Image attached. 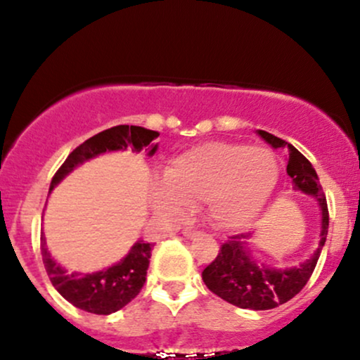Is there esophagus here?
I'll list each match as a JSON object with an SVG mask.
<instances>
[{
	"label": "esophagus",
	"instance_id": "esophagus-1",
	"mask_svg": "<svg viewBox=\"0 0 360 360\" xmlns=\"http://www.w3.org/2000/svg\"><path fill=\"white\" fill-rule=\"evenodd\" d=\"M183 235L186 238H194V237H198V235H200V232H198V230H194V229H184Z\"/></svg>",
	"mask_w": 360,
	"mask_h": 360
}]
</instances>
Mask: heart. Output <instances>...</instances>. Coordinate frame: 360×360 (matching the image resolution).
Instances as JSON below:
<instances>
[{
  "instance_id": "heart-1",
  "label": "heart",
  "mask_w": 360,
  "mask_h": 360,
  "mask_svg": "<svg viewBox=\"0 0 360 360\" xmlns=\"http://www.w3.org/2000/svg\"><path fill=\"white\" fill-rule=\"evenodd\" d=\"M279 181V162L266 147L206 142L181 152L150 186L157 212L181 217L206 201L218 229L249 226L266 208Z\"/></svg>"
}]
</instances>
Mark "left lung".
<instances>
[{"label":"left lung","instance_id":"8db88e82","mask_svg":"<svg viewBox=\"0 0 360 360\" xmlns=\"http://www.w3.org/2000/svg\"><path fill=\"white\" fill-rule=\"evenodd\" d=\"M257 134L272 148H286V171L292 181V189L315 198L321 214V232L318 249L313 252L311 257L292 267H271L257 262L249 249L252 233L233 235L223 243L217 259L201 274L206 288L230 304L255 311L272 309L298 295L311 278L328 235L326 198L311 162L298 148L284 142L283 139L264 130H257Z\"/></svg>","mask_w":360,"mask_h":360}]
</instances>
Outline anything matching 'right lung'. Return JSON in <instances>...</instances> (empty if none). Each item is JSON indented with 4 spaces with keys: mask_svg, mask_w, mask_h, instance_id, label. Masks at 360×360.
<instances>
[{
    "mask_svg": "<svg viewBox=\"0 0 360 360\" xmlns=\"http://www.w3.org/2000/svg\"><path fill=\"white\" fill-rule=\"evenodd\" d=\"M157 137L159 131L135 125H118L100 131L68 155L65 162L53 176L49 193H52V189L65 176L71 174L74 169L105 152L127 150L128 147H131L134 152H140L146 148L147 155L152 157L159 147V143H154ZM152 247L154 245L150 242L137 240L120 262L103 271L84 274V272H69L62 267L47 250L44 233L40 237L44 266L52 286L74 307L94 315H110L118 311L139 295L146 283Z\"/></svg>",
    "mask_w": 360,
    "mask_h": 360,
    "instance_id": "add662e5",
    "label": "right lung"
}]
</instances>
